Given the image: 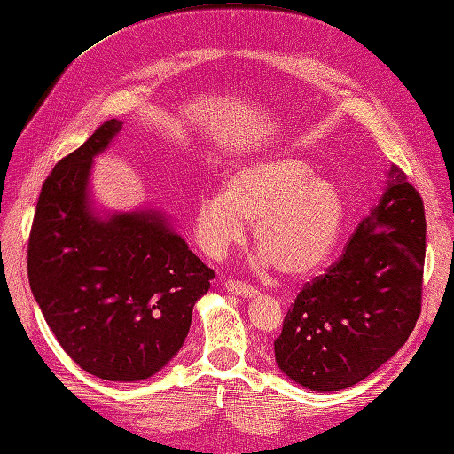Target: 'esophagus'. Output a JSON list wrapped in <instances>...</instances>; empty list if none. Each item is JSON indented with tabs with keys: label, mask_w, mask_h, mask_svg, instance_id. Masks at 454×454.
I'll return each instance as SVG.
<instances>
[{
	"label": "esophagus",
	"mask_w": 454,
	"mask_h": 454,
	"mask_svg": "<svg viewBox=\"0 0 454 454\" xmlns=\"http://www.w3.org/2000/svg\"><path fill=\"white\" fill-rule=\"evenodd\" d=\"M226 289H228L230 294L239 295V297H247V299L257 295V289L247 286V284H243V282H236V280H228L226 282Z\"/></svg>",
	"instance_id": "esophagus-1"
}]
</instances>
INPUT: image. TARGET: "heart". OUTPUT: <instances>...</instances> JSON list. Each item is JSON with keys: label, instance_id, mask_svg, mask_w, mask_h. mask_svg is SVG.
I'll use <instances>...</instances> for the list:
<instances>
[{"label": "heart", "instance_id": "obj_1", "mask_svg": "<svg viewBox=\"0 0 454 454\" xmlns=\"http://www.w3.org/2000/svg\"><path fill=\"white\" fill-rule=\"evenodd\" d=\"M343 223L335 185L315 176L295 155L251 159L230 170L223 193L195 205L193 228L201 249L218 259L236 247L253 224V241L264 262L287 278L317 272L328 261Z\"/></svg>", "mask_w": 454, "mask_h": 454}]
</instances>
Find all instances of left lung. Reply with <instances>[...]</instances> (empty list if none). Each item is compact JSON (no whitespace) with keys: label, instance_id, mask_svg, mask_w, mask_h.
<instances>
[{"label":"left lung","instance_id":"1","mask_svg":"<svg viewBox=\"0 0 454 454\" xmlns=\"http://www.w3.org/2000/svg\"><path fill=\"white\" fill-rule=\"evenodd\" d=\"M426 216L399 167L326 274L301 289L274 341L276 364L310 391L368 378L409 340L422 310Z\"/></svg>","mask_w":454,"mask_h":454}]
</instances>
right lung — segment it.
I'll return each mask as SVG.
<instances>
[{"label":"right lung","mask_w":454,"mask_h":454,"mask_svg":"<svg viewBox=\"0 0 454 454\" xmlns=\"http://www.w3.org/2000/svg\"><path fill=\"white\" fill-rule=\"evenodd\" d=\"M103 122L43 182L28 239V282L57 341L88 374L147 380L188 338L215 278L155 208L101 215L94 157L121 132Z\"/></svg>","instance_id":"add662e5"}]
</instances>
